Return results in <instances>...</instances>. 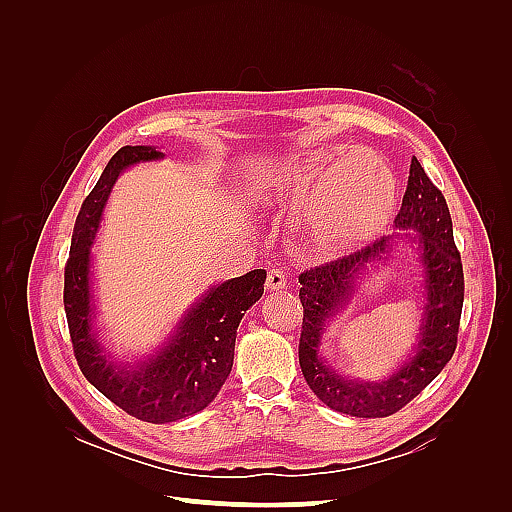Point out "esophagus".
I'll return each mask as SVG.
<instances>
[{
    "label": "esophagus",
    "instance_id": "esophagus-1",
    "mask_svg": "<svg viewBox=\"0 0 512 512\" xmlns=\"http://www.w3.org/2000/svg\"><path fill=\"white\" fill-rule=\"evenodd\" d=\"M286 280H288L286 271L280 267H273V269H269V275H267V288L271 292L282 290V288H286Z\"/></svg>",
    "mask_w": 512,
    "mask_h": 512
}]
</instances>
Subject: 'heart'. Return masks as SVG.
<instances>
[{
  "label": "heart",
  "instance_id": "1",
  "mask_svg": "<svg viewBox=\"0 0 512 512\" xmlns=\"http://www.w3.org/2000/svg\"><path fill=\"white\" fill-rule=\"evenodd\" d=\"M277 194L301 198L312 241L335 250L376 232L395 207L391 168L365 147H335L284 160L275 168Z\"/></svg>",
  "mask_w": 512,
  "mask_h": 512
}]
</instances>
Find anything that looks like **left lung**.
Segmentation results:
<instances>
[{
    "instance_id": "1",
    "label": "left lung",
    "mask_w": 512,
    "mask_h": 512,
    "mask_svg": "<svg viewBox=\"0 0 512 512\" xmlns=\"http://www.w3.org/2000/svg\"><path fill=\"white\" fill-rule=\"evenodd\" d=\"M395 228L406 232H393L359 252L299 275L303 303L299 363L305 382L322 404L356 418H382L404 408L440 374L457 348L463 307L461 256L453 241L446 200L416 158L410 164L408 188ZM399 240L415 247L424 269V305L413 352L382 381L346 379L319 352L326 324L351 302L358 280L380 261H388Z\"/></svg>"
}]
</instances>
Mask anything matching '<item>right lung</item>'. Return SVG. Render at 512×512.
Wrapping results in <instances>:
<instances>
[{
	"label": "right lung",
	"instance_id": "right-lung-1",
	"mask_svg": "<svg viewBox=\"0 0 512 512\" xmlns=\"http://www.w3.org/2000/svg\"><path fill=\"white\" fill-rule=\"evenodd\" d=\"M156 147H121L76 218L66 265L64 307L74 356L83 376L128 414L145 423H173L205 410L226 382L243 314L265 292V269H254L205 290L151 354L136 361L113 359L96 331L91 245L100 230L106 200L123 170L162 160Z\"/></svg>",
	"mask_w": 512,
	"mask_h": 512
}]
</instances>
